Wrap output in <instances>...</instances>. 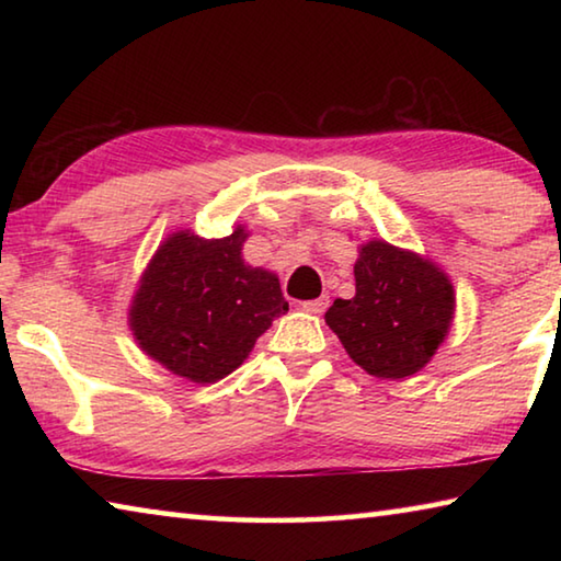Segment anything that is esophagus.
Here are the masks:
<instances>
[{
	"label": "esophagus",
	"instance_id": "esophagus-1",
	"mask_svg": "<svg viewBox=\"0 0 561 561\" xmlns=\"http://www.w3.org/2000/svg\"><path fill=\"white\" fill-rule=\"evenodd\" d=\"M329 307V297H317V299H307L301 301V309L309 311V314H321Z\"/></svg>",
	"mask_w": 561,
	"mask_h": 561
}]
</instances>
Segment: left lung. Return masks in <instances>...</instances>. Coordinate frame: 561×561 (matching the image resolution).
Listing matches in <instances>:
<instances>
[{"label":"left lung","instance_id":"1","mask_svg":"<svg viewBox=\"0 0 561 561\" xmlns=\"http://www.w3.org/2000/svg\"><path fill=\"white\" fill-rule=\"evenodd\" d=\"M356 297L336 299L327 324L348 356L378 378H405L428 364L453 321L448 277L413 252L388 242L360 247Z\"/></svg>","mask_w":561,"mask_h":561}]
</instances>
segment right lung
Segmentation results:
<instances>
[{
    "label": "right lung",
    "mask_w": 561,
    "mask_h": 561,
    "mask_svg": "<svg viewBox=\"0 0 561 561\" xmlns=\"http://www.w3.org/2000/svg\"><path fill=\"white\" fill-rule=\"evenodd\" d=\"M244 230L222 240L178 232L160 247L130 307L140 348L195 383L232 374L289 309L279 279L240 257Z\"/></svg>",
    "instance_id": "add662e5"
}]
</instances>
